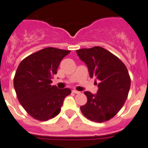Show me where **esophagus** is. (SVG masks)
Returning <instances> with one entry per match:
<instances>
[{
    "label": "esophagus",
    "instance_id": "34e87169",
    "mask_svg": "<svg viewBox=\"0 0 148 148\" xmlns=\"http://www.w3.org/2000/svg\"><path fill=\"white\" fill-rule=\"evenodd\" d=\"M72 92H73V93H76V94H78V93H80V92H79V91L76 90H72Z\"/></svg>",
    "mask_w": 148,
    "mask_h": 148
}]
</instances>
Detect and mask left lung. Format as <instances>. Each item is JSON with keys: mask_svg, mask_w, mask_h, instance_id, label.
Returning a JSON list of instances; mask_svg holds the SVG:
<instances>
[{"mask_svg": "<svg viewBox=\"0 0 148 148\" xmlns=\"http://www.w3.org/2000/svg\"><path fill=\"white\" fill-rule=\"evenodd\" d=\"M77 54L87 66L90 77L99 82L97 93L85 91L87 102L80 110L91 121H108L122 109L128 97L131 86L128 70L119 58L102 47L79 49Z\"/></svg>", "mask_w": 148, "mask_h": 148, "instance_id": "1", "label": "left lung"}]
</instances>
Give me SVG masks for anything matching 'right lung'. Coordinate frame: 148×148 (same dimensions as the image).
Listing matches in <instances>:
<instances>
[{"label":"right lung","instance_id":"add662e5","mask_svg":"<svg viewBox=\"0 0 148 148\" xmlns=\"http://www.w3.org/2000/svg\"><path fill=\"white\" fill-rule=\"evenodd\" d=\"M69 50L45 48L24 58L16 71L14 86L24 109L40 121L55 117L61 111L64 99L71 93L69 88L51 86L59 64Z\"/></svg>","mask_w":148,"mask_h":148}]
</instances>
